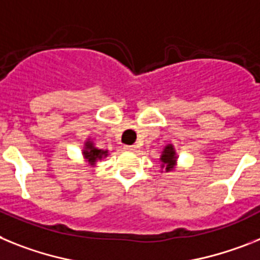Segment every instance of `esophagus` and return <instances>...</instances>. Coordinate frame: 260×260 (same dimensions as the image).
Here are the masks:
<instances>
[{
    "label": "esophagus",
    "mask_w": 260,
    "mask_h": 260,
    "mask_svg": "<svg viewBox=\"0 0 260 260\" xmlns=\"http://www.w3.org/2000/svg\"><path fill=\"white\" fill-rule=\"evenodd\" d=\"M124 150H127V152H135V150H136V146H135V145H124Z\"/></svg>",
    "instance_id": "34e87169"
}]
</instances>
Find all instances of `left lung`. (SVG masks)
I'll use <instances>...</instances> for the list:
<instances>
[{
    "instance_id": "obj_1",
    "label": "left lung",
    "mask_w": 260,
    "mask_h": 260,
    "mask_svg": "<svg viewBox=\"0 0 260 260\" xmlns=\"http://www.w3.org/2000/svg\"><path fill=\"white\" fill-rule=\"evenodd\" d=\"M175 152H174V148L171 145L166 146L164 149V152H162L161 155V161L166 165V171L173 170L174 164H175ZM164 165V166H165Z\"/></svg>"
}]
</instances>
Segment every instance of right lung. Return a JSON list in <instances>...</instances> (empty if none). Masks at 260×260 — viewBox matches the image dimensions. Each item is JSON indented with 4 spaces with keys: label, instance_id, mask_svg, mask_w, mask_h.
<instances>
[{
    "label": "right lung",
    "instance_id": "1",
    "mask_svg": "<svg viewBox=\"0 0 260 260\" xmlns=\"http://www.w3.org/2000/svg\"><path fill=\"white\" fill-rule=\"evenodd\" d=\"M106 154H107V152H103V150H99V149L94 148V145L90 141H87L86 148L83 150V155H85V158H86L90 164H94L96 159H101Z\"/></svg>",
    "mask_w": 260,
    "mask_h": 260
}]
</instances>
